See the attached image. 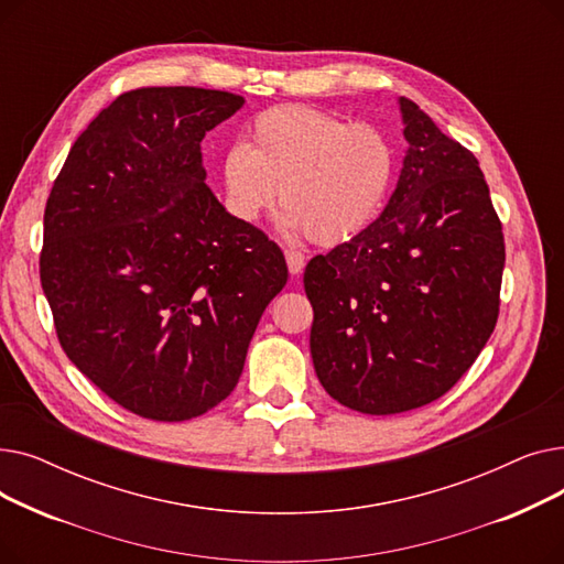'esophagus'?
<instances>
[{
  "label": "esophagus",
  "mask_w": 564,
  "mask_h": 564,
  "mask_svg": "<svg viewBox=\"0 0 564 564\" xmlns=\"http://www.w3.org/2000/svg\"><path fill=\"white\" fill-rule=\"evenodd\" d=\"M285 262H288L290 274L297 276V274H302V270H304L306 258H304V253L297 251V249H285Z\"/></svg>",
  "instance_id": "obj_1"
}]
</instances>
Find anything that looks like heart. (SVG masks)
I'll return each instance as SVG.
<instances>
[{
    "label": "heart",
    "instance_id": "b5f03b06",
    "mask_svg": "<svg viewBox=\"0 0 564 564\" xmlns=\"http://www.w3.org/2000/svg\"><path fill=\"white\" fill-rule=\"evenodd\" d=\"M393 166V148L375 126L279 105L256 116L249 145L232 143L219 171L224 205L237 221L253 224L279 192L283 228L334 247L375 221Z\"/></svg>",
    "mask_w": 564,
    "mask_h": 564
}]
</instances>
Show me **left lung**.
<instances>
[{"label":"left lung","instance_id":"obj_1","mask_svg":"<svg viewBox=\"0 0 564 564\" xmlns=\"http://www.w3.org/2000/svg\"><path fill=\"white\" fill-rule=\"evenodd\" d=\"M409 143L398 187L364 232L315 256L311 357L340 404L389 416L448 393L487 345L506 267L480 164L400 98Z\"/></svg>","mask_w":564,"mask_h":564}]
</instances>
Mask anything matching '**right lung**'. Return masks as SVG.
Instances as JSON below:
<instances>
[{
  "instance_id": "add662e5",
  "label": "right lung",
  "mask_w": 564,
  "mask_h": 564,
  "mask_svg": "<svg viewBox=\"0 0 564 564\" xmlns=\"http://www.w3.org/2000/svg\"><path fill=\"white\" fill-rule=\"evenodd\" d=\"M245 105L196 86L118 96L77 137L43 217L41 285L68 359L141 419L230 395L283 251L205 185L200 141Z\"/></svg>"
}]
</instances>
